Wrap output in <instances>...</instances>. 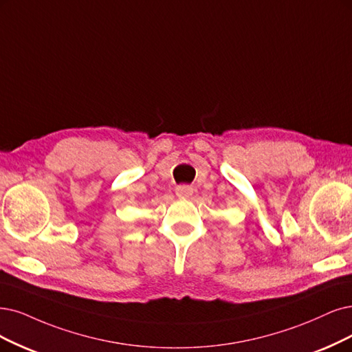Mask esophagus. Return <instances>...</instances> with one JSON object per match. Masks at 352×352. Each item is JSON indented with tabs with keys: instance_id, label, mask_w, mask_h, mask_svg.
I'll use <instances>...</instances> for the list:
<instances>
[{
	"instance_id": "1",
	"label": "esophagus",
	"mask_w": 352,
	"mask_h": 352,
	"mask_svg": "<svg viewBox=\"0 0 352 352\" xmlns=\"http://www.w3.org/2000/svg\"><path fill=\"white\" fill-rule=\"evenodd\" d=\"M178 199H190L192 196V188L188 186H179L175 190Z\"/></svg>"
}]
</instances>
